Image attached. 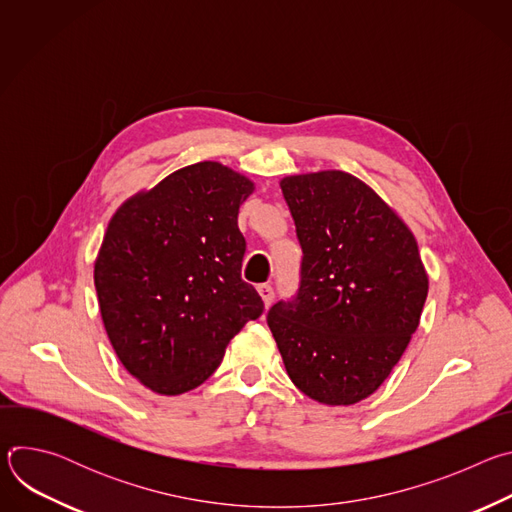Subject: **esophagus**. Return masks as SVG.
<instances>
[{"instance_id": "obj_1", "label": "esophagus", "mask_w": 512, "mask_h": 512, "mask_svg": "<svg viewBox=\"0 0 512 512\" xmlns=\"http://www.w3.org/2000/svg\"><path fill=\"white\" fill-rule=\"evenodd\" d=\"M259 294H261V298H263V302H265V308H269V306L273 304V298H275L273 287H271L269 283H261V285H259Z\"/></svg>"}]
</instances>
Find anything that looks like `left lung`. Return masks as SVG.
I'll return each mask as SVG.
<instances>
[{"label":"left lung","mask_w":512,"mask_h":512,"mask_svg":"<svg viewBox=\"0 0 512 512\" xmlns=\"http://www.w3.org/2000/svg\"><path fill=\"white\" fill-rule=\"evenodd\" d=\"M281 192L304 257L296 296L279 300L267 324L304 395L358 403L391 375L419 326L427 273L417 241L346 172L287 176Z\"/></svg>","instance_id":"left-lung-1"}]
</instances>
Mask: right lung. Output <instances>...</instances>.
<instances>
[{"label": "right lung", "instance_id": "1", "mask_svg": "<svg viewBox=\"0 0 512 512\" xmlns=\"http://www.w3.org/2000/svg\"><path fill=\"white\" fill-rule=\"evenodd\" d=\"M253 188L223 164L198 162L111 218L95 261L101 318L123 367L154 393L202 385L231 338L263 314L241 277L237 218Z\"/></svg>", "mask_w": 512, "mask_h": 512}]
</instances>
